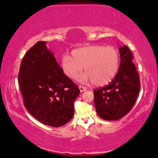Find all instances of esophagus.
Returning a JSON list of instances; mask_svg holds the SVG:
<instances>
[{
  "instance_id": "1",
  "label": "esophagus",
  "mask_w": 158,
  "mask_h": 158,
  "mask_svg": "<svg viewBox=\"0 0 158 158\" xmlns=\"http://www.w3.org/2000/svg\"><path fill=\"white\" fill-rule=\"evenodd\" d=\"M79 88L80 92H84V91L86 90V88L84 87V86H79Z\"/></svg>"
}]
</instances>
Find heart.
<instances>
[{
    "label": "heart",
    "mask_w": 158,
    "mask_h": 158,
    "mask_svg": "<svg viewBox=\"0 0 158 158\" xmlns=\"http://www.w3.org/2000/svg\"><path fill=\"white\" fill-rule=\"evenodd\" d=\"M72 57L64 55L61 66L69 78L76 79L84 69L86 72L79 77L81 81H92L96 86H104L117 74L119 65V55L113 46L94 45L77 48Z\"/></svg>",
    "instance_id": "1"
}]
</instances>
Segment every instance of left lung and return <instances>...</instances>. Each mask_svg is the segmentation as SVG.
<instances>
[{
    "mask_svg": "<svg viewBox=\"0 0 158 158\" xmlns=\"http://www.w3.org/2000/svg\"><path fill=\"white\" fill-rule=\"evenodd\" d=\"M120 64L114 79L103 88L94 90L97 114L104 120L121 119L131 110L140 89V81L131 51L120 46Z\"/></svg>",
    "mask_w": 158,
    "mask_h": 158,
    "instance_id": "obj_1",
    "label": "left lung"
}]
</instances>
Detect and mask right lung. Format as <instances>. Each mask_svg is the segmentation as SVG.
<instances>
[{"mask_svg": "<svg viewBox=\"0 0 158 158\" xmlns=\"http://www.w3.org/2000/svg\"><path fill=\"white\" fill-rule=\"evenodd\" d=\"M46 41H39L26 52L19 74L24 106L41 123L54 127L73 117L74 102L80 91L64 74Z\"/></svg>", "mask_w": 158, "mask_h": 158, "instance_id": "obj_1", "label": "right lung"}]
</instances>
